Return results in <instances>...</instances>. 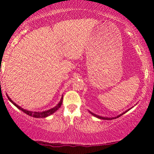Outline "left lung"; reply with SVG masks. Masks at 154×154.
I'll list each match as a JSON object with an SVG mask.
<instances>
[{
	"mask_svg": "<svg viewBox=\"0 0 154 154\" xmlns=\"http://www.w3.org/2000/svg\"><path fill=\"white\" fill-rule=\"evenodd\" d=\"M129 110H130V109H129ZM129 110H128V111H129ZM125 111V112H124V113H122V114H120V115H119V116H116V117H112V118H108V117H103V116H100L96 115V114H93V113H92V112H91V111H90V112H91V114H92V115H93V116H96V117H97V118H99V119H107V120H111V119H116V118H118V117H119V116H122V114H125V113H126V112H127V111Z\"/></svg>",
	"mask_w": 154,
	"mask_h": 154,
	"instance_id": "obj_1",
	"label": "left lung"
}]
</instances>
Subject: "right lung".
<instances>
[{
	"instance_id": "add662e5",
	"label": "right lung",
	"mask_w": 154,
	"mask_h": 154,
	"mask_svg": "<svg viewBox=\"0 0 154 154\" xmlns=\"http://www.w3.org/2000/svg\"><path fill=\"white\" fill-rule=\"evenodd\" d=\"M7 96H8V95H7ZM8 100H9L11 102V103H13L16 107L18 108L19 109H20L21 111H22L23 112H24L25 114H27V115L32 116V117H35V118H45V117H47V116H50L51 114H54V112H56V111H57L60 107H61V104H62V102H63V98H61V100H60L59 103H58V105L54 107V108H52V109H49V110H48V111H42V112H39V111H38V112H35V111H27V110H26V109H24L23 108H22L21 106H19L17 105V104H16L14 102L13 100L11 99V98L8 96Z\"/></svg>"
}]
</instances>
